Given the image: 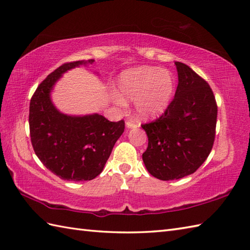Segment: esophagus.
I'll return each instance as SVG.
<instances>
[{
	"label": "esophagus",
	"instance_id": "esophagus-1",
	"mask_svg": "<svg viewBox=\"0 0 250 250\" xmlns=\"http://www.w3.org/2000/svg\"><path fill=\"white\" fill-rule=\"evenodd\" d=\"M125 125H126V128H137V124H135V122L132 121V120L126 121Z\"/></svg>",
	"mask_w": 250,
	"mask_h": 250
}]
</instances>
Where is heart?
Listing matches in <instances>:
<instances>
[{
    "label": "heart",
    "mask_w": 250,
    "mask_h": 250,
    "mask_svg": "<svg viewBox=\"0 0 250 250\" xmlns=\"http://www.w3.org/2000/svg\"><path fill=\"white\" fill-rule=\"evenodd\" d=\"M122 98L134 100L136 114L153 118L166 111L175 91V79L167 70L156 66H139L125 71L118 79Z\"/></svg>",
    "instance_id": "obj_1"
}]
</instances>
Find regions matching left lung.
<instances>
[{
    "label": "left lung",
    "mask_w": 250,
    "mask_h": 250,
    "mask_svg": "<svg viewBox=\"0 0 250 250\" xmlns=\"http://www.w3.org/2000/svg\"><path fill=\"white\" fill-rule=\"evenodd\" d=\"M178 86L166 111L142 125L148 136L143 153L147 171L161 180L179 179L194 173L214 145L217 103L205 79L182 62H175Z\"/></svg>",
    "instance_id": "8db88e82"
}]
</instances>
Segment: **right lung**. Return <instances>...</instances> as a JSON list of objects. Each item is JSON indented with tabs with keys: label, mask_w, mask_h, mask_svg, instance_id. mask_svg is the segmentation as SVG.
I'll use <instances>...</instances> for the list:
<instances>
[{
	"label": "right lung",
	"mask_w": 250,
	"mask_h": 250,
	"mask_svg": "<svg viewBox=\"0 0 250 250\" xmlns=\"http://www.w3.org/2000/svg\"><path fill=\"white\" fill-rule=\"evenodd\" d=\"M94 60L66 62L42 82L30 102V137L35 155L57 176L72 182L91 180L103 171L125 121L102 115L83 117L61 114L50 100L56 82L67 70Z\"/></svg>",
	"instance_id": "right-lung-1"
}]
</instances>
